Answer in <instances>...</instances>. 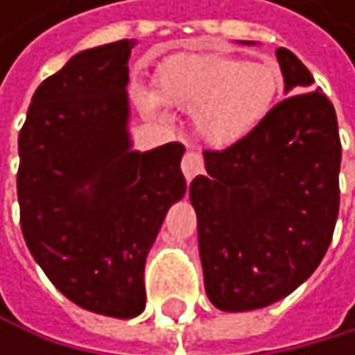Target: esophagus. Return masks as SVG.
Instances as JSON below:
<instances>
[{
    "mask_svg": "<svg viewBox=\"0 0 355 355\" xmlns=\"http://www.w3.org/2000/svg\"><path fill=\"white\" fill-rule=\"evenodd\" d=\"M181 170H183V174H185V179H187V181H191L193 176H198V174H202V170H204V159H202V155H200L198 151H187L185 157H183V162H181Z\"/></svg>",
    "mask_w": 355,
    "mask_h": 355,
    "instance_id": "34e87169",
    "label": "esophagus"
}]
</instances>
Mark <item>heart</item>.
<instances>
[{"mask_svg":"<svg viewBox=\"0 0 355 355\" xmlns=\"http://www.w3.org/2000/svg\"><path fill=\"white\" fill-rule=\"evenodd\" d=\"M281 87L283 74L275 61L183 53L162 65L157 93L136 87V100L151 114H164L166 104L193 112L198 134L217 148H227L264 123Z\"/></svg>","mask_w":355,"mask_h":355,"instance_id":"heart-1","label":"heart"}]
</instances>
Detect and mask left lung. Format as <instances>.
<instances>
[{"label":"left lung","mask_w":355,"mask_h":355,"mask_svg":"<svg viewBox=\"0 0 355 355\" xmlns=\"http://www.w3.org/2000/svg\"><path fill=\"white\" fill-rule=\"evenodd\" d=\"M277 61L290 98L243 142L204 151L207 174L189 185L204 288L230 313L268 306L302 285L338 215L334 106L320 89L306 91L315 80L292 51L277 49Z\"/></svg>","instance_id":"obj_1"}]
</instances>
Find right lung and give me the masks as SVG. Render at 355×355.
Masks as SVG:
<instances>
[{
	"instance_id": "1",
	"label": "right lung",
	"mask_w": 355,
	"mask_h": 355,
	"mask_svg": "<svg viewBox=\"0 0 355 355\" xmlns=\"http://www.w3.org/2000/svg\"><path fill=\"white\" fill-rule=\"evenodd\" d=\"M132 46L119 40L80 51L35 89L17 174L33 260L65 298L119 320L144 311L146 255L187 189L181 142L134 148Z\"/></svg>"
}]
</instances>
